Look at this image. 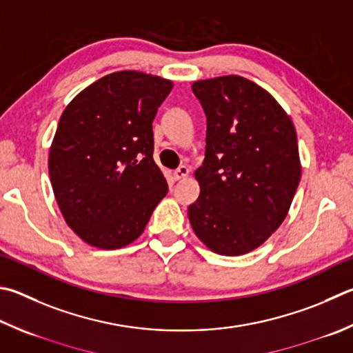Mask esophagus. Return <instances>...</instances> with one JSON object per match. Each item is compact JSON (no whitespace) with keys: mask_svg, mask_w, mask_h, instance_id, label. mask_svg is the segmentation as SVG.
<instances>
[{"mask_svg":"<svg viewBox=\"0 0 353 353\" xmlns=\"http://www.w3.org/2000/svg\"><path fill=\"white\" fill-rule=\"evenodd\" d=\"M190 174V170L188 166H179V168L172 172V177H174V181H182V179H185Z\"/></svg>","mask_w":353,"mask_h":353,"instance_id":"obj_1","label":"esophagus"}]
</instances>
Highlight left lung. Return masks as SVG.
Listing matches in <instances>:
<instances>
[{"instance_id": "1", "label": "left lung", "mask_w": 353, "mask_h": 353, "mask_svg": "<svg viewBox=\"0 0 353 353\" xmlns=\"http://www.w3.org/2000/svg\"><path fill=\"white\" fill-rule=\"evenodd\" d=\"M191 89L207 115V146L190 223L211 252L250 253L290 210L301 179L296 131L283 106L243 77L199 80Z\"/></svg>"}]
</instances>
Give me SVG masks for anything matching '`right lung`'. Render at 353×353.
<instances>
[{
    "mask_svg": "<svg viewBox=\"0 0 353 353\" xmlns=\"http://www.w3.org/2000/svg\"><path fill=\"white\" fill-rule=\"evenodd\" d=\"M171 89V80L120 70L63 111L49 151L50 183L66 223L89 245L134 242L168 193L152 159V120Z\"/></svg>",
    "mask_w": 353,
    "mask_h": 353,
    "instance_id": "add662e5",
    "label": "right lung"
}]
</instances>
